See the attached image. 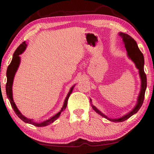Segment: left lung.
<instances>
[{
  "label": "left lung",
  "instance_id": "1",
  "mask_svg": "<svg viewBox=\"0 0 154 154\" xmlns=\"http://www.w3.org/2000/svg\"><path fill=\"white\" fill-rule=\"evenodd\" d=\"M119 35H120V37H122L123 42L124 43L125 47V48H126V51L128 52V57H129L130 59L134 63L136 67H137V69L139 70V75L141 79V89L139 95H138V97L137 104L135 106L134 109H132V111L128 113L127 115H124L122 117L119 118V119H110V118H108L106 116L103 114L102 112H100L96 107L92 105L93 109H94L97 113H98V114L100 115L101 116H102V117H105L106 119L114 122H124L125 120L129 119L131 116L134 115L135 113H137L138 111V110L140 108L141 106L143 105V101H144L145 98V90L146 88H147V76H146V74L144 72L145 62L144 57H143V53L140 52L139 48H138L137 42H136L135 40L133 39L132 37H130V35H128V34L123 33V32H119Z\"/></svg>",
  "mask_w": 154,
  "mask_h": 154
}]
</instances>
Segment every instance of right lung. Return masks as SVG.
I'll list each match as a JSON object with an SVG mask.
<instances>
[{"mask_svg": "<svg viewBox=\"0 0 154 154\" xmlns=\"http://www.w3.org/2000/svg\"><path fill=\"white\" fill-rule=\"evenodd\" d=\"M26 46L27 45L26 44V43H25V42H22L18 47H17V48L16 49V50L14 53L13 59H12L11 63L9 64L8 67H7V84H6L7 95V97H8V99L10 102V104H11L12 108H13L14 110L15 111V112H16V114L17 115V117H18L20 119H22L25 123H30V124H32L37 127L46 126V125L50 124V123H53L55 120H57V118H59L61 112L63 111L65 108H66L68 98H69L70 94L72 93V91L74 87V85L71 88V89H70V91H69V93H68L67 97L65 100L64 104H63V106L61 110H60V112L57 113V114L54 115L53 117H52L51 118H50V119H48L46 121H44V122H43L42 123H35L32 119H28V118L25 117L23 115H22V113L19 111L18 109H17V108L16 106V104H15L14 101L13 100V94H12V85H13L14 75H15V74H16V72L17 71V68H18V67H19V65L20 63V57L19 55L21 54L22 52L24 51L25 49H26Z\"/></svg>", "mask_w": 154, "mask_h": 154, "instance_id": "obj_1", "label": "right lung"}]
</instances>
